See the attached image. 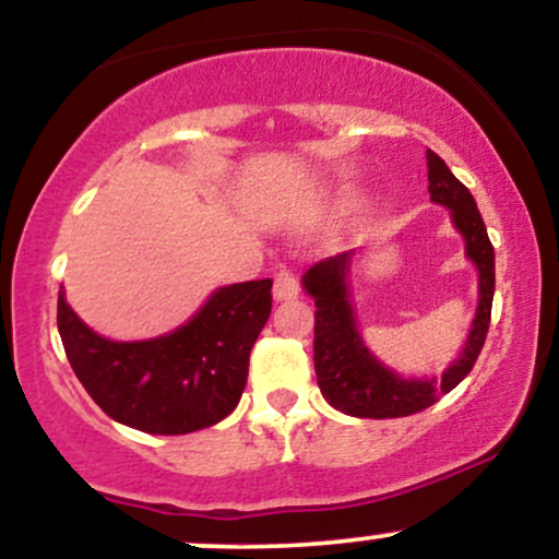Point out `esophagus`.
<instances>
[{
	"instance_id": "obj_1",
	"label": "esophagus",
	"mask_w": 559,
	"mask_h": 559,
	"mask_svg": "<svg viewBox=\"0 0 559 559\" xmlns=\"http://www.w3.org/2000/svg\"><path fill=\"white\" fill-rule=\"evenodd\" d=\"M299 294V278L294 271H281L275 275V284H273V297L278 301L286 299H297Z\"/></svg>"
}]
</instances>
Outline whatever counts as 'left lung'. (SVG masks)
Wrapping results in <instances>:
<instances>
[{
	"mask_svg": "<svg viewBox=\"0 0 559 559\" xmlns=\"http://www.w3.org/2000/svg\"><path fill=\"white\" fill-rule=\"evenodd\" d=\"M428 191L436 204H444L452 223L465 239V254L478 267V310L467 333L463 355L441 378H402L383 368L362 344L355 325V310L346 288L352 252L320 260L301 275L305 292L316 299V373L318 386L331 407L352 418H404L423 413L457 386L476 365L491 323L493 299V247L486 234L476 199L465 189L447 163L428 150Z\"/></svg>",
	"mask_w": 559,
	"mask_h": 559,
	"instance_id": "1",
	"label": "left lung"
}]
</instances>
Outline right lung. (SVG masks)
Returning a JSON list of instances; mask_svg holds the SVG:
<instances>
[{
  "mask_svg": "<svg viewBox=\"0 0 559 559\" xmlns=\"http://www.w3.org/2000/svg\"><path fill=\"white\" fill-rule=\"evenodd\" d=\"M273 281L217 288L189 323L150 342H110L57 299V329L88 396L136 431L178 436L215 426L241 400L249 352L273 307Z\"/></svg>",
  "mask_w": 559,
  "mask_h": 559,
  "instance_id": "right-lung-1",
  "label": "right lung"
}]
</instances>
